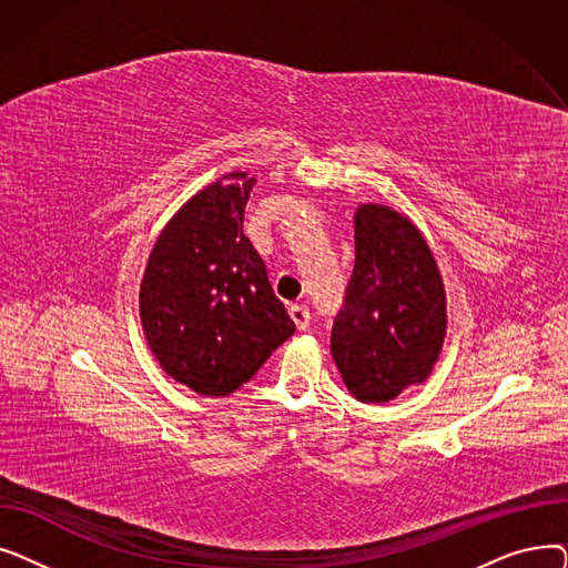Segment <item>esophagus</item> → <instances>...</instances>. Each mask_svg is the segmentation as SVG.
<instances>
[{
	"label": "esophagus",
	"mask_w": 568,
	"mask_h": 568,
	"mask_svg": "<svg viewBox=\"0 0 568 568\" xmlns=\"http://www.w3.org/2000/svg\"><path fill=\"white\" fill-rule=\"evenodd\" d=\"M290 317H292V322L296 324V329H300V332H306V329H308L311 313H308L306 306H302V304L290 306Z\"/></svg>",
	"instance_id": "34e87169"
}]
</instances>
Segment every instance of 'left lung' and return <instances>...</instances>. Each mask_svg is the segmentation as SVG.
<instances>
[{
	"label": "left lung",
	"mask_w": 568,
	"mask_h": 568,
	"mask_svg": "<svg viewBox=\"0 0 568 568\" xmlns=\"http://www.w3.org/2000/svg\"><path fill=\"white\" fill-rule=\"evenodd\" d=\"M354 251L332 356L356 400L389 403L433 373L446 336V292L424 234L392 206L356 209Z\"/></svg>",
	"instance_id": "1"
}]
</instances>
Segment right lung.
<instances>
[{"label": "right lung", "mask_w": 568, "mask_h": 568, "mask_svg": "<svg viewBox=\"0 0 568 568\" xmlns=\"http://www.w3.org/2000/svg\"><path fill=\"white\" fill-rule=\"evenodd\" d=\"M255 179L230 172L159 234L140 283V322L161 368L200 396H227L294 334L244 234Z\"/></svg>", "instance_id": "1"}]
</instances>
